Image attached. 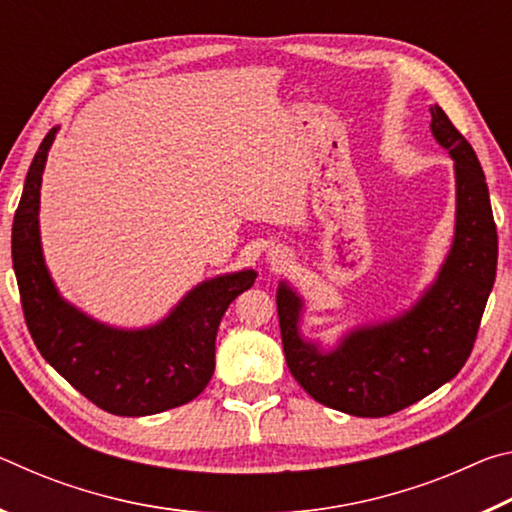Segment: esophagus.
Segmentation results:
<instances>
[{"instance_id":"1","label":"esophagus","mask_w":512,"mask_h":512,"mask_svg":"<svg viewBox=\"0 0 512 512\" xmlns=\"http://www.w3.org/2000/svg\"><path fill=\"white\" fill-rule=\"evenodd\" d=\"M268 259H271V266L275 268V271H277V268H282L284 264H287V255H284L282 250H275V253L268 255Z\"/></svg>"}]
</instances>
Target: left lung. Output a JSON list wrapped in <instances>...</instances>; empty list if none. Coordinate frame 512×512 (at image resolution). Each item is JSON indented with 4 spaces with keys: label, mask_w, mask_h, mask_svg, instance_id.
<instances>
[{
    "label": "left lung",
    "mask_w": 512,
    "mask_h": 512,
    "mask_svg": "<svg viewBox=\"0 0 512 512\" xmlns=\"http://www.w3.org/2000/svg\"><path fill=\"white\" fill-rule=\"evenodd\" d=\"M431 133L454 160L456 232L422 298L391 320L352 329L325 352L300 336L302 298L287 282L277 287L287 366L329 409L359 418L402 411L454 379L474 348L497 275V225L479 158L440 106H431Z\"/></svg>",
    "instance_id": "1"
}]
</instances>
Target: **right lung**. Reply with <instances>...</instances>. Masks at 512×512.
Here are the masks:
<instances>
[{
	"instance_id": "right-lung-1",
	"label": "right lung",
	"mask_w": 512,
	"mask_h": 512,
	"mask_svg": "<svg viewBox=\"0 0 512 512\" xmlns=\"http://www.w3.org/2000/svg\"><path fill=\"white\" fill-rule=\"evenodd\" d=\"M51 128L33 158L13 219V268L24 320L42 357L76 391L112 415L140 418L192 402L214 372L219 323L239 293L253 287V268L205 280L160 323L142 329L103 325L60 296L40 246V185Z\"/></svg>"
}]
</instances>
